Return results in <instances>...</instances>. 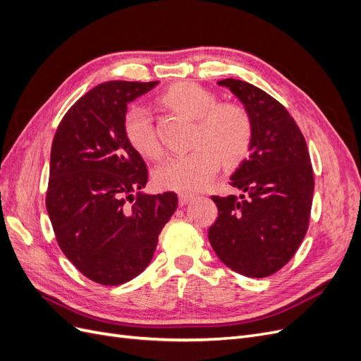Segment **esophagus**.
<instances>
[{"label":"esophagus","instance_id":"obj_1","mask_svg":"<svg viewBox=\"0 0 361 361\" xmlns=\"http://www.w3.org/2000/svg\"><path fill=\"white\" fill-rule=\"evenodd\" d=\"M194 199H195L194 194H190V192H180V194H179V203H180V206L188 204V203L192 202Z\"/></svg>","mask_w":361,"mask_h":361}]
</instances>
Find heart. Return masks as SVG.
Masks as SVG:
<instances>
[{
	"mask_svg": "<svg viewBox=\"0 0 361 361\" xmlns=\"http://www.w3.org/2000/svg\"><path fill=\"white\" fill-rule=\"evenodd\" d=\"M164 105L195 118L194 150L174 155L155 169L154 179L164 190L192 192L204 188L216 176L221 159L227 166L241 162L255 137L253 118L243 105L216 104V96L194 82L174 84L162 94ZM129 145L146 158H159L162 145L154 118L145 106H130L123 118Z\"/></svg>",
	"mask_w": 361,
	"mask_h": 361,
	"instance_id": "1",
	"label": "heart"
}]
</instances>
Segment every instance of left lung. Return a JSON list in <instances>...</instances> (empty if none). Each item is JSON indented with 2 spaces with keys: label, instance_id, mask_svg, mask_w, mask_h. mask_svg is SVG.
Segmentation results:
<instances>
[{
  "label": "left lung",
  "instance_id": "left-lung-1",
  "mask_svg": "<svg viewBox=\"0 0 361 361\" xmlns=\"http://www.w3.org/2000/svg\"><path fill=\"white\" fill-rule=\"evenodd\" d=\"M218 84L245 105L255 137L250 157L231 178L241 194L212 195L218 218L207 236L228 268L268 277L288 264L307 233L314 188L310 155L298 125L274 97L241 80Z\"/></svg>",
  "mask_w": 361,
  "mask_h": 361
}]
</instances>
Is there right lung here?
<instances>
[{
    "instance_id": "add662e5",
    "label": "right lung",
    "mask_w": 361,
    "mask_h": 361,
    "mask_svg": "<svg viewBox=\"0 0 361 361\" xmlns=\"http://www.w3.org/2000/svg\"><path fill=\"white\" fill-rule=\"evenodd\" d=\"M158 82L96 85L69 108L54 135L45 200L54 233L75 268L104 286L145 271L178 209L176 192H138L149 171L123 130L128 104Z\"/></svg>"
}]
</instances>
